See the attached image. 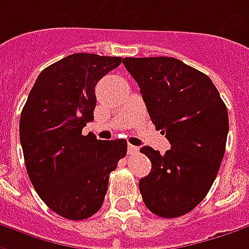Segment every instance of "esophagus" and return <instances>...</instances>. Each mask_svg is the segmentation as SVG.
<instances>
[{
	"label": "esophagus",
	"mask_w": 249,
	"mask_h": 249,
	"mask_svg": "<svg viewBox=\"0 0 249 249\" xmlns=\"http://www.w3.org/2000/svg\"><path fill=\"white\" fill-rule=\"evenodd\" d=\"M139 149H138V146H134V145H128V153L129 155H134V153H136Z\"/></svg>",
	"instance_id": "obj_1"
}]
</instances>
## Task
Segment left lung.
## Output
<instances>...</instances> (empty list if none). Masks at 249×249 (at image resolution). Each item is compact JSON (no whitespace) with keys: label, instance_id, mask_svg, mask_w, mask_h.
I'll list each match as a JSON object with an SVG mask.
<instances>
[{"label":"left lung","instance_id":"1","mask_svg":"<svg viewBox=\"0 0 249 249\" xmlns=\"http://www.w3.org/2000/svg\"><path fill=\"white\" fill-rule=\"evenodd\" d=\"M135 79L152 123L171 149L141 152L152 161L139 189L146 208L160 217L187 214L209 192L220 168L229 114L216 86L203 72L171 57L123 60Z\"/></svg>","mask_w":249,"mask_h":249}]
</instances>
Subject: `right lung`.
Instances as JSON below:
<instances>
[{
    "label": "right lung",
    "mask_w": 249,
    "mask_h": 249,
    "mask_svg": "<svg viewBox=\"0 0 249 249\" xmlns=\"http://www.w3.org/2000/svg\"><path fill=\"white\" fill-rule=\"evenodd\" d=\"M121 57L78 53L40 72L20 114L19 136L27 174L51 211L83 220L102 208L110 173L126 155V141L82 134L93 121L94 88Z\"/></svg>",
    "instance_id": "obj_1"
}]
</instances>
